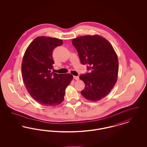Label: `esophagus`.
I'll use <instances>...</instances> for the list:
<instances>
[{
  "mask_svg": "<svg viewBox=\"0 0 147 147\" xmlns=\"http://www.w3.org/2000/svg\"><path fill=\"white\" fill-rule=\"evenodd\" d=\"M73 77H74V79L75 80H78L79 79V77H78V76H74Z\"/></svg>",
  "mask_w": 147,
  "mask_h": 147,
  "instance_id": "1",
  "label": "esophagus"
}]
</instances>
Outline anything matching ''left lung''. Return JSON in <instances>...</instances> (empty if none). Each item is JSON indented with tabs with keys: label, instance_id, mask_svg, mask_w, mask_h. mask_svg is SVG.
<instances>
[{
	"label": "left lung",
	"instance_id": "8db88e82",
	"mask_svg": "<svg viewBox=\"0 0 147 147\" xmlns=\"http://www.w3.org/2000/svg\"><path fill=\"white\" fill-rule=\"evenodd\" d=\"M81 63L88 64L89 73L79 78L85 87L81 94L88 100L98 101L112 90L117 80L119 59L111 43L100 35H85L71 41Z\"/></svg>",
	"mask_w": 147,
	"mask_h": 147
}]
</instances>
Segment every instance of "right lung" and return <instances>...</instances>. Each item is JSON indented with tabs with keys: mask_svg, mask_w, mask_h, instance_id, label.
I'll return each mask as SVG.
<instances>
[{
	"mask_svg": "<svg viewBox=\"0 0 147 147\" xmlns=\"http://www.w3.org/2000/svg\"><path fill=\"white\" fill-rule=\"evenodd\" d=\"M62 40L38 36L28 46L21 64L22 79L31 97L40 104L55 106L63 102L65 91L73 77L52 72V53Z\"/></svg>",
	"mask_w": 147,
	"mask_h": 147,
	"instance_id": "add662e5",
	"label": "right lung"
}]
</instances>
